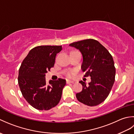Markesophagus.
Here are the masks:
<instances>
[{"mask_svg":"<svg viewBox=\"0 0 134 134\" xmlns=\"http://www.w3.org/2000/svg\"><path fill=\"white\" fill-rule=\"evenodd\" d=\"M66 82H67V83H74L75 82L74 81H72V80H70V79H67Z\"/></svg>","mask_w":134,"mask_h":134,"instance_id":"obj_1","label":"esophagus"}]
</instances>
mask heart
Segmentation results:
<instances>
[{"label": "heart", "mask_w": 134, "mask_h": 134, "mask_svg": "<svg viewBox=\"0 0 134 134\" xmlns=\"http://www.w3.org/2000/svg\"><path fill=\"white\" fill-rule=\"evenodd\" d=\"M74 74H75L74 71H70L68 73V75L69 76H72L74 75Z\"/></svg>", "instance_id": "heart-1"}]
</instances>
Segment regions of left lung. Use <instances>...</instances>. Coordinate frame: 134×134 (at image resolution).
<instances>
[{
	"label": "left lung",
	"mask_w": 134,
	"mask_h": 134,
	"mask_svg": "<svg viewBox=\"0 0 134 134\" xmlns=\"http://www.w3.org/2000/svg\"><path fill=\"white\" fill-rule=\"evenodd\" d=\"M80 51L83 62L82 70L90 76L88 85L82 81V90L76 94L78 100L90 107L103 102L109 95L115 82L116 69L112 55L103 45L94 39H87L70 44Z\"/></svg>",
	"instance_id": "1"
}]
</instances>
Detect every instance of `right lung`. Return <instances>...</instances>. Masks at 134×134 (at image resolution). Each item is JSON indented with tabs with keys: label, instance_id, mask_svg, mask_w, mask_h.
<instances>
[{
	"label": "right lung",
	"instance_id": "add662e5",
	"mask_svg": "<svg viewBox=\"0 0 134 134\" xmlns=\"http://www.w3.org/2000/svg\"><path fill=\"white\" fill-rule=\"evenodd\" d=\"M62 46L41 45L31 49L19 70L18 84L22 96L37 109L49 110L60 100L65 79L49 80L47 83L45 74L54 66L57 53Z\"/></svg>",
	"mask_w": 134,
	"mask_h": 134
}]
</instances>
